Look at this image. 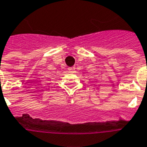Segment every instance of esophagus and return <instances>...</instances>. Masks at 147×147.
Here are the masks:
<instances>
[{
    "label": "esophagus",
    "mask_w": 147,
    "mask_h": 147,
    "mask_svg": "<svg viewBox=\"0 0 147 147\" xmlns=\"http://www.w3.org/2000/svg\"><path fill=\"white\" fill-rule=\"evenodd\" d=\"M68 69L69 71H73V70H75V67H69Z\"/></svg>",
    "instance_id": "esophagus-1"
}]
</instances>
